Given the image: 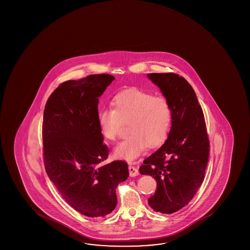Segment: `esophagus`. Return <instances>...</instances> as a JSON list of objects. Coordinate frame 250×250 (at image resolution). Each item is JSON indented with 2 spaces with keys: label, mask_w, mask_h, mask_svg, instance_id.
Listing matches in <instances>:
<instances>
[{
  "label": "esophagus",
  "mask_w": 250,
  "mask_h": 250,
  "mask_svg": "<svg viewBox=\"0 0 250 250\" xmlns=\"http://www.w3.org/2000/svg\"><path fill=\"white\" fill-rule=\"evenodd\" d=\"M129 173L131 177L138 176L139 173V170L133 166H129Z\"/></svg>",
  "instance_id": "1"
}]
</instances>
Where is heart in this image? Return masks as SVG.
<instances>
[{
  "instance_id": "b5f03b06",
  "label": "heart",
  "mask_w": 250,
  "mask_h": 250,
  "mask_svg": "<svg viewBox=\"0 0 250 250\" xmlns=\"http://www.w3.org/2000/svg\"><path fill=\"white\" fill-rule=\"evenodd\" d=\"M111 108L99 111L98 123L103 137L109 141L118 138L124 124L131 133L119 144L114 156L131 162L146 147L160 146L167 138L172 125L170 103L163 96L139 90H125L115 97Z\"/></svg>"
}]
</instances>
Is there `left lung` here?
Masks as SVG:
<instances>
[{"instance_id": "1", "label": "left lung", "mask_w": 250, "mask_h": 250, "mask_svg": "<svg viewBox=\"0 0 250 250\" xmlns=\"http://www.w3.org/2000/svg\"><path fill=\"white\" fill-rule=\"evenodd\" d=\"M147 77L170 103L172 126L165 143L144 161L139 172L157 182L149 206L155 212L172 213L188 204L204 180L208 137L196 94L183 77L174 73Z\"/></svg>"}]
</instances>
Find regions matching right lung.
Instances as JSON below:
<instances>
[{
    "mask_svg": "<svg viewBox=\"0 0 250 250\" xmlns=\"http://www.w3.org/2000/svg\"><path fill=\"white\" fill-rule=\"evenodd\" d=\"M114 79L95 74L62 83L49 96L43 112L46 172L68 204L92 218L114 210L115 189L129 176L122 160L101 166L109 149L99 131V98Z\"/></svg>",
    "mask_w": 250,
    "mask_h": 250,
    "instance_id": "right-lung-1",
    "label": "right lung"
}]
</instances>
